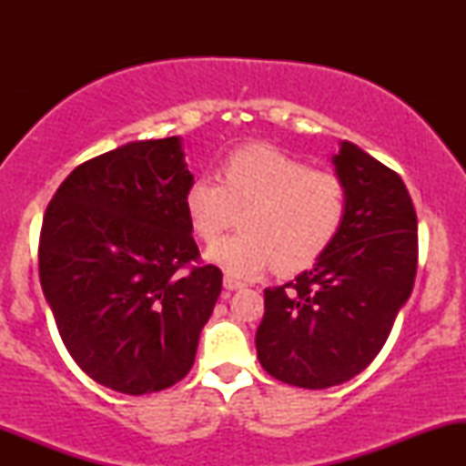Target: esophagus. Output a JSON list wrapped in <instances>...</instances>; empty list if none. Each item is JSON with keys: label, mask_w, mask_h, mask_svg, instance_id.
<instances>
[{"label": "esophagus", "mask_w": 466, "mask_h": 466, "mask_svg": "<svg viewBox=\"0 0 466 466\" xmlns=\"http://www.w3.org/2000/svg\"><path fill=\"white\" fill-rule=\"evenodd\" d=\"M223 287L228 289V291H237V289H243L245 285L243 282H238V280H234V278H226V280H223Z\"/></svg>", "instance_id": "obj_1"}]
</instances>
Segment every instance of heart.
<instances>
[{"mask_svg": "<svg viewBox=\"0 0 466 466\" xmlns=\"http://www.w3.org/2000/svg\"><path fill=\"white\" fill-rule=\"evenodd\" d=\"M218 181L195 177L184 192L186 221L212 243L240 212V234L206 251L232 278H256L271 267L300 271L322 258L349 215V190L330 170L271 144L234 148L218 164Z\"/></svg>", "mask_w": 466, "mask_h": 466, "instance_id": "obj_1", "label": "heart"}]
</instances>
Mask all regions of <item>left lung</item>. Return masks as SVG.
Masks as SVG:
<instances>
[{
  "label": "left lung",
  "mask_w": 466,
  "mask_h": 466,
  "mask_svg": "<svg viewBox=\"0 0 466 466\" xmlns=\"http://www.w3.org/2000/svg\"><path fill=\"white\" fill-rule=\"evenodd\" d=\"M349 215L311 271L265 289L258 361L289 386L324 390L366 370L408 302L419 263L416 210L403 179L350 142L333 157Z\"/></svg>",
  "instance_id": "1"
}]
</instances>
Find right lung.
I'll list each match as a JSON object with an SVG mask.
<instances>
[{"label":"right lung","mask_w":466,"mask_h":466,"mask_svg":"<svg viewBox=\"0 0 466 466\" xmlns=\"http://www.w3.org/2000/svg\"><path fill=\"white\" fill-rule=\"evenodd\" d=\"M190 181L177 136L131 142L76 166L46 210L39 278L58 335L116 392L181 381L221 293L186 221Z\"/></svg>","instance_id":"add662e5"}]
</instances>
